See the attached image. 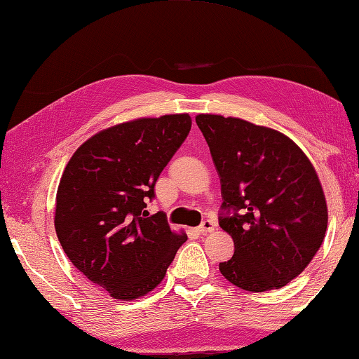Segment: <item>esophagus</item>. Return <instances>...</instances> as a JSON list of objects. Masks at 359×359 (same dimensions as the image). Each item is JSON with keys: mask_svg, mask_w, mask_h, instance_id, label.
<instances>
[{"mask_svg": "<svg viewBox=\"0 0 359 359\" xmlns=\"http://www.w3.org/2000/svg\"><path fill=\"white\" fill-rule=\"evenodd\" d=\"M216 229V224L213 222V221H210V219H207V221H203L201 226H199V233H202V235H205V233H210V231H213Z\"/></svg>", "mask_w": 359, "mask_h": 359, "instance_id": "obj_1", "label": "esophagus"}]
</instances>
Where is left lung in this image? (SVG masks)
<instances>
[{"instance_id":"8db88e82","label":"left lung","mask_w":359,"mask_h":359,"mask_svg":"<svg viewBox=\"0 0 359 359\" xmlns=\"http://www.w3.org/2000/svg\"><path fill=\"white\" fill-rule=\"evenodd\" d=\"M196 123L221 179L227 215L219 226L235 244L219 271L245 291L278 290L305 271L325 238L328 210L319 175L305 152L276 129L212 114H199Z\"/></svg>"}]
</instances>
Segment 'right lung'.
Listing matches in <instances>:
<instances>
[{"instance_id":"right-lung-1","label":"right lung","mask_w":359,"mask_h":359,"mask_svg":"<svg viewBox=\"0 0 359 359\" xmlns=\"http://www.w3.org/2000/svg\"><path fill=\"white\" fill-rule=\"evenodd\" d=\"M189 129L188 114L115 124L77 147L63 170L55 233L69 262L110 297L135 300L151 292L187 241L163 213L149 216L144 208Z\"/></svg>"}]
</instances>
